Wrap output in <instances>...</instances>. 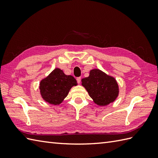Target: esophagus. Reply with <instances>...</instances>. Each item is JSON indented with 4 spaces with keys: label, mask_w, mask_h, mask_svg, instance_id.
<instances>
[{
    "label": "esophagus",
    "mask_w": 158,
    "mask_h": 158,
    "mask_svg": "<svg viewBox=\"0 0 158 158\" xmlns=\"http://www.w3.org/2000/svg\"><path fill=\"white\" fill-rule=\"evenodd\" d=\"M77 83H78L79 84L80 82H81V77H77Z\"/></svg>",
    "instance_id": "1"
}]
</instances>
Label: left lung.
Here are the masks:
<instances>
[{
  "instance_id": "1",
  "label": "left lung",
  "mask_w": 158,
  "mask_h": 158,
  "mask_svg": "<svg viewBox=\"0 0 158 158\" xmlns=\"http://www.w3.org/2000/svg\"><path fill=\"white\" fill-rule=\"evenodd\" d=\"M81 85L98 106L113 103L119 96V85L116 79L98 69L90 70L89 76L81 79Z\"/></svg>"
}]
</instances>
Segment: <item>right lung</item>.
<instances>
[{"mask_svg":"<svg viewBox=\"0 0 158 158\" xmlns=\"http://www.w3.org/2000/svg\"><path fill=\"white\" fill-rule=\"evenodd\" d=\"M77 85L76 79L73 76L66 75L62 70L56 68L41 80L40 94L46 102L58 105L68 96L70 89Z\"/></svg>","mask_w":158,"mask_h":158,"instance_id":"1","label":"right lung"}]
</instances>
